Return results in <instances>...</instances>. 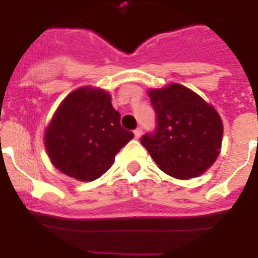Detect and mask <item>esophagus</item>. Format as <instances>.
<instances>
[{
  "mask_svg": "<svg viewBox=\"0 0 258 258\" xmlns=\"http://www.w3.org/2000/svg\"><path fill=\"white\" fill-rule=\"evenodd\" d=\"M134 134H135V137H136V139H140V137H141V135H142L141 127H137V128L134 131Z\"/></svg>",
  "mask_w": 258,
  "mask_h": 258,
  "instance_id": "obj_1",
  "label": "esophagus"
}]
</instances>
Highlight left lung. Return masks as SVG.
I'll return each mask as SVG.
<instances>
[{
	"mask_svg": "<svg viewBox=\"0 0 258 258\" xmlns=\"http://www.w3.org/2000/svg\"><path fill=\"white\" fill-rule=\"evenodd\" d=\"M156 130L141 144L158 167L175 178L202 175L220 155L223 126L220 114L189 88L172 83L150 90Z\"/></svg>",
	"mask_w": 258,
	"mask_h": 258,
	"instance_id": "left-lung-1",
	"label": "left lung"
}]
</instances>
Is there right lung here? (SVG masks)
Returning <instances> with one entry per match:
<instances>
[{
    "mask_svg": "<svg viewBox=\"0 0 258 258\" xmlns=\"http://www.w3.org/2000/svg\"><path fill=\"white\" fill-rule=\"evenodd\" d=\"M119 119L106 91L92 87L72 91L45 132L52 165L79 181L101 177L114 162L116 153L134 139Z\"/></svg>",
    "mask_w": 258,
    "mask_h": 258,
    "instance_id": "1",
    "label": "right lung"
}]
</instances>
